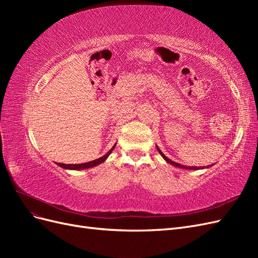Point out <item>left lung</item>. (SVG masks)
Listing matches in <instances>:
<instances>
[{
	"label": "left lung",
	"instance_id": "8db88e82",
	"mask_svg": "<svg viewBox=\"0 0 258 258\" xmlns=\"http://www.w3.org/2000/svg\"><path fill=\"white\" fill-rule=\"evenodd\" d=\"M156 147H157V151L159 152V154L162 156V158L165 159L168 163H170V165H172V166H174V167H176V168H179V169H185V170H199V169H204V168H198V167H186V166H183V165H181V163H177V162H175V161H172L171 159H169L167 156H165V154H163L160 150H159V147L156 145ZM213 165H211V166H209V167H207V168H210V167H212Z\"/></svg>",
	"mask_w": 258,
	"mask_h": 258
}]
</instances>
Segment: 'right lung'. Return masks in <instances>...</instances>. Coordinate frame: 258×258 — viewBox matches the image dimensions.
<instances>
[{
    "label": "right lung",
    "mask_w": 258,
    "mask_h": 258,
    "mask_svg": "<svg viewBox=\"0 0 258 258\" xmlns=\"http://www.w3.org/2000/svg\"><path fill=\"white\" fill-rule=\"evenodd\" d=\"M115 146H116V143L104 156H102V157H100V158H98L96 160H92V161H89V162H85V163H79V165H64V163H57V165L59 167H61V168L68 169V170H85V169H89V168H92V167H96V166L100 165V163L104 162L107 159L108 156H110V154L113 152Z\"/></svg>",
    "instance_id": "obj_1"
}]
</instances>
